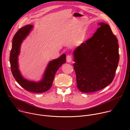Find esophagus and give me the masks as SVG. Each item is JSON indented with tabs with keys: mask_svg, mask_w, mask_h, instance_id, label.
Instances as JSON below:
<instances>
[{
	"mask_svg": "<svg viewBox=\"0 0 130 130\" xmlns=\"http://www.w3.org/2000/svg\"><path fill=\"white\" fill-rule=\"evenodd\" d=\"M66 60H67V62H68V63L71 62L72 60V57L71 55H68L67 57H66Z\"/></svg>",
	"mask_w": 130,
	"mask_h": 130,
	"instance_id": "obj_1",
	"label": "esophagus"
}]
</instances>
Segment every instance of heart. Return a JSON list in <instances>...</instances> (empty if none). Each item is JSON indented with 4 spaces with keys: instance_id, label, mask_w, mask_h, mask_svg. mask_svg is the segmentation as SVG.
I'll use <instances>...</instances> for the list:
<instances>
[{
    "instance_id": "heart-1",
    "label": "heart",
    "mask_w": 130,
    "mask_h": 130,
    "mask_svg": "<svg viewBox=\"0 0 130 130\" xmlns=\"http://www.w3.org/2000/svg\"><path fill=\"white\" fill-rule=\"evenodd\" d=\"M83 36H80V38H79L77 41H76V43L78 44H81L82 41H83Z\"/></svg>"
}]
</instances>
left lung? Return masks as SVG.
Segmentation results:
<instances>
[{
    "mask_svg": "<svg viewBox=\"0 0 130 130\" xmlns=\"http://www.w3.org/2000/svg\"><path fill=\"white\" fill-rule=\"evenodd\" d=\"M98 25L100 27L93 36L73 52L77 85L85 93L98 91L112 83L119 60L116 36L108 25Z\"/></svg>",
    "mask_w": 130,
    "mask_h": 130,
    "instance_id": "left-lung-1",
    "label": "left lung"
}]
</instances>
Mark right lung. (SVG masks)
<instances>
[{
	"label": "right lung",
	"mask_w": 130,
	"mask_h": 130,
	"mask_svg": "<svg viewBox=\"0 0 130 130\" xmlns=\"http://www.w3.org/2000/svg\"><path fill=\"white\" fill-rule=\"evenodd\" d=\"M33 27V25H28L20 29L14 35L10 52V62L13 76L17 83L29 91L41 93L47 91L51 88L55 73L60 67L66 62V55L63 54L59 58L49 62L44 72L43 78L41 81L34 82L25 79L18 69V56L20 54L21 44Z\"/></svg>",
	"instance_id": "add662e5"
}]
</instances>
